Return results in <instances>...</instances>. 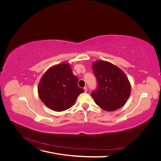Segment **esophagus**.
Returning <instances> with one entry per match:
<instances>
[{
	"label": "esophagus",
	"mask_w": 161,
	"mask_h": 161,
	"mask_svg": "<svg viewBox=\"0 0 161 161\" xmlns=\"http://www.w3.org/2000/svg\"><path fill=\"white\" fill-rule=\"evenodd\" d=\"M83 89H84V91H85V92H86L87 91V86H85V87H84Z\"/></svg>",
	"instance_id": "obj_1"
}]
</instances>
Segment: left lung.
<instances>
[{"instance_id": "1", "label": "left lung", "mask_w": 161, "mask_h": 161, "mask_svg": "<svg viewBox=\"0 0 161 161\" xmlns=\"http://www.w3.org/2000/svg\"><path fill=\"white\" fill-rule=\"evenodd\" d=\"M92 68L98 84L97 90L91 92L95 103L108 112L123 107L131 92L126 74L119 67L103 60L94 62Z\"/></svg>"}]
</instances>
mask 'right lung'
<instances>
[{
    "instance_id": "1",
    "label": "right lung",
    "mask_w": 161,
    "mask_h": 161,
    "mask_svg": "<svg viewBox=\"0 0 161 161\" xmlns=\"http://www.w3.org/2000/svg\"><path fill=\"white\" fill-rule=\"evenodd\" d=\"M78 81L69 63L56 64L42 75L38 86V96L49 108L55 112L64 111L84 92L78 86Z\"/></svg>"
}]
</instances>
